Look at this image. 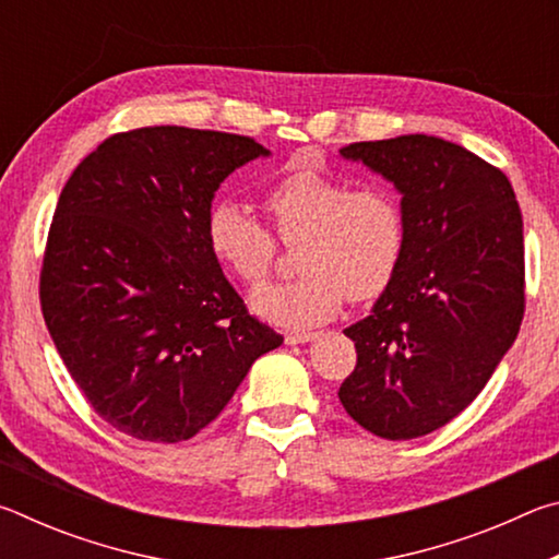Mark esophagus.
I'll return each mask as SVG.
<instances>
[{"label":"esophagus","instance_id":"esophagus-1","mask_svg":"<svg viewBox=\"0 0 559 559\" xmlns=\"http://www.w3.org/2000/svg\"><path fill=\"white\" fill-rule=\"evenodd\" d=\"M318 333H306V330H300V333H286V343L288 345H302V343H310V340H316Z\"/></svg>","mask_w":559,"mask_h":559}]
</instances>
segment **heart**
<instances>
[{"label":"heart","instance_id":"1","mask_svg":"<svg viewBox=\"0 0 559 559\" xmlns=\"http://www.w3.org/2000/svg\"><path fill=\"white\" fill-rule=\"evenodd\" d=\"M281 239H296L298 278L253 293L251 308L276 325L325 323L345 298L367 302L392 286L406 253V216L392 189L296 169L263 192ZM214 261L257 288L276 261L271 231L246 206L216 202L204 222Z\"/></svg>","mask_w":559,"mask_h":559}]
</instances>
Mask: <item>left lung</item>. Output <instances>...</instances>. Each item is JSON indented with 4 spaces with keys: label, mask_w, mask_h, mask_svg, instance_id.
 Returning <instances> with one entry per match:
<instances>
[{
    "label": "left lung",
    "mask_w": 559,
    "mask_h": 559,
    "mask_svg": "<svg viewBox=\"0 0 559 559\" xmlns=\"http://www.w3.org/2000/svg\"><path fill=\"white\" fill-rule=\"evenodd\" d=\"M340 155L402 194L406 253L372 313L345 328L357 365L337 396L374 437L416 439L466 409L515 343L523 216L508 177L449 140L400 135Z\"/></svg>",
    "instance_id": "8db88e82"
}]
</instances>
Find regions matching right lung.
Masks as SVG:
<instances>
[{
	"label": "right lung",
	"mask_w": 559,
	"mask_h": 559,
	"mask_svg": "<svg viewBox=\"0 0 559 559\" xmlns=\"http://www.w3.org/2000/svg\"><path fill=\"white\" fill-rule=\"evenodd\" d=\"M269 150L234 132H118L73 169L41 266V313L112 429L192 439L283 337L249 316L206 246L214 192Z\"/></svg>",
	"instance_id": "add662e5"
}]
</instances>
